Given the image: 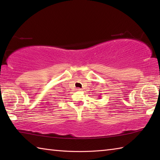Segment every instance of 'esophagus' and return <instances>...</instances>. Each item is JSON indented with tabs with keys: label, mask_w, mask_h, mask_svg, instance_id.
<instances>
[{
	"label": "esophagus",
	"mask_w": 160,
	"mask_h": 160,
	"mask_svg": "<svg viewBox=\"0 0 160 160\" xmlns=\"http://www.w3.org/2000/svg\"><path fill=\"white\" fill-rule=\"evenodd\" d=\"M77 91H82V89H81V88H77Z\"/></svg>",
	"instance_id": "obj_1"
}]
</instances>
